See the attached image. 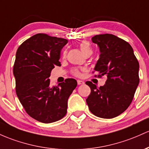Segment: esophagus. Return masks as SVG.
<instances>
[{
	"label": "esophagus",
	"mask_w": 149,
	"mask_h": 149,
	"mask_svg": "<svg viewBox=\"0 0 149 149\" xmlns=\"http://www.w3.org/2000/svg\"><path fill=\"white\" fill-rule=\"evenodd\" d=\"M77 83H78V85H83V84H84V83H85L84 81H81V80H78Z\"/></svg>",
	"instance_id": "obj_1"
}]
</instances>
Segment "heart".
<instances>
[{
  "label": "heart",
  "mask_w": 149,
  "mask_h": 149,
  "mask_svg": "<svg viewBox=\"0 0 149 149\" xmlns=\"http://www.w3.org/2000/svg\"><path fill=\"white\" fill-rule=\"evenodd\" d=\"M79 47H80V49H81L82 53L83 54V55H86L87 54H92L93 51L92 49H91V45L90 43L87 41H83L82 42H81V44L79 45ZM66 54V52L64 53V54ZM73 74L75 76H80L81 75V72L78 71V69H75L73 71Z\"/></svg>",
  "instance_id": "obj_1"
}]
</instances>
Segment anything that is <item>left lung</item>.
Returning <instances> with one entry per match:
<instances>
[{
  "label": "left lung",
  "mask_w": 149,
  "mask_h": 149,
  "mask_svg": "<svg viewBox=\"0 0 149 149\" xmlns=\"http://www.w3.org/2000/svg\"><path fill=\"white\" fill-rule=\"evenodd\" d=\"M92 42L100 52L94 70L97 77L107 76V81L99 88L91 81L86 83L91 90L86 102L94 115L114 118L125 112L134 98L139 83V63L130 44L117 36L95 35Z\"/></svg>",
  "instance_id": "obj_1"
}]
</instances>
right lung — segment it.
Wrapping results in <instances>:
<instances>
[{"label": "right lung", "mask_w": 149, "mask_h": 149, "mask_svg": "<svg viewBox=\"0 0 149 149\" xmlns=\"http://www.w3.org/2000/svg\"><path fill=\"white\" fill-rule=\"evenodd\" d=\"M66 39L37 34L17 49L13 66L15 91L26 112L42 123H52L66 115L68 99L77 81L67 78L50 87L49 76L55 66H61V51Z\"/></svg>", "instance_id": "right-lung-1"}]
</instances>
